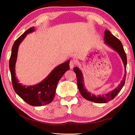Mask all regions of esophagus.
I'll return each mask as SVG.
<instances>
[{
	"label": "esophagus",
	"mask_w": 135,
	"mask_h": 135,
	"mask_svg": "<svg viewBox=\"0 0 135 135\" xmlns=\"http://www.w3.org/2000/svg\"><path fill=\"white\" fill-rule=\"evenodd\" d=\"M76 64L75 61L74 60H71L70 62V68L71 69H72L75 66V65Z\"/></svg>",
	"instance_id": "34e87169"
}]
</instances>
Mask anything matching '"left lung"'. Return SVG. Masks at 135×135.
<instances>
[{
    "mask_svg": "<svg viewBox=\"0 0 135 135\" xmlns=\"http://www.w3.org/2000/svg\"><path fill=\"white\" fill-rule=\"evenodd\" d=\"M104 42L105 43L107 44L108 46L113 48L114 50H115L119 55L122 61H123L124 66L125 74L123 78V80L121 81L120 84L115 89H114V90L110 92L103 95L102 96H96L93 94H91L89 92H88L87 89L84 88L83 74L80 69L78 67H75L73 69L76 75L78 87L81 95L86 100L96 103H106L113 100L119 93L122 88H123L125 83L126 77L127 56L121 42L107 30L105 31Z\"/></svg>",
    "mask_w": 135,
    "mask_h": 135,
    "instance_id": "1",
    "label": "left lung"
}]
</instances>
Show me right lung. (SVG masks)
I'll return each instance as SVG.
<instances>
[{"instance_id":"1","label":"right lung","mask_w":135,"mask_h":135,"mask_svg":"<svg viewBox=\"0 0 135 135\" xmlns=\"http://www.w3.org/2000/svg\"><path fill=\"white\" fill-rule=\"evenodd\" d=\"M34 30V27L29 28L16 40L12 48L9 66L12 85L16 93L28 104L34 107H40L50 104L52 101L59 80L65 73L70 69V61L68 60L56 67L47 77L37 84L32 86H25L19 83L15 74V65L18 47L27 34Z\"/></svg>"}]
</instances>
